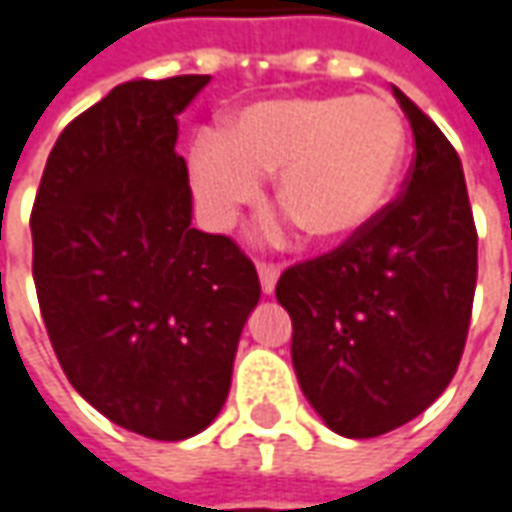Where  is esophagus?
<instances>
[{
    "instance_id": "obj_1",
    "label": "esophagus",
    "mask_w": 512,
    "mask_h": 512,
    "mask_svg": "<svg viewBox=\"0 0 512 512\" xmlns=\"http://www.w3.org/2000/svg\"><path fill=\"white\" fill-rule=\"evenodd\" d=\"M257 274H260V288H263V293H274L277 280H280V266H274V263H257Z\"/></svg>"
}]
</instances>
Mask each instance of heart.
I'll return each instance as SVG.
<instances>
[{
	"mask_svg": "<svg viewBox=\"0 0 512 512\" xmlns=\"http://www.w3.org/2000/svg\"><path fill=\"white\" fill-rule=\"evenodd\" d=\"M405 124L377 96H277L241 107L227 135L199 132L188 152L196 202L230 230L277 171V202L316 244H343L382 213L405 160ZM280 238L282 224L268 230Z\"/></svg>",
	"mask_w": 512,
	"mask_h": 512,
	"instance_id": "b5f03b06",
	"label": "heart"
}]
</instances>
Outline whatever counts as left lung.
<instances>
[{"label":"left lung","mask_w":512,"mask_h":512,"mask_svg":"<svg viewBox=\"0 0 512 512\" xmlns=\"http://www.w3.org/2000/svg\"><path fill=\"white\" fill-rule=\"evenodd\" d=\"M416 155L374 224L277 282L302 393L332 432L377 438L424 413L463 355L477 230L455 146L399 88Z\"/></svg>","instance_id":"8db88e82"}]
</instances>
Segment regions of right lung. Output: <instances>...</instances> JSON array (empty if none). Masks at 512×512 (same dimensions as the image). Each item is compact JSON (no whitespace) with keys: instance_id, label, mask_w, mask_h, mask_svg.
<instances>
[{"instance_id":"right-lung-1","label":"right lung","mask_w":512,"mask_h":512,"mask_svg":"<svg viewBox=\"0 0 512 512\" xmlns=\"http://www.w3.org/2000/svg\"><path fill=\"white\" fill-rule=\"evenodd\" d=\"M207 82L116 85L60 132L32 205V280L60 366L102 416L155 441L219 416L260 299L238 244L191 227L177 116Z\"/></svg>"}]
</instances>
